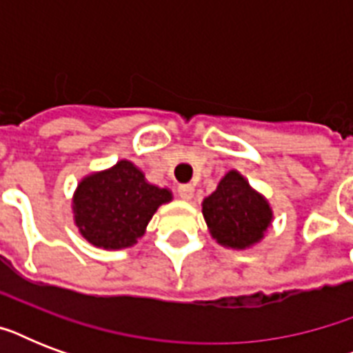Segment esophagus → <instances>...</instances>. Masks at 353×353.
<instances>
[{
    "instance_id": "esophagus-1",
    "label": "esophagus",
    "mask_w": 353,
    "mask_h": 353,
    "mask_svg": "<svg viewBox=\"0 0 353 353\" xmlns=\"http://www.w3.org/2000/svg\"><path fill=\"white\" fill-rule=\"evenodd\" d=\"M177 194H179V198L185 199V201H190L194 198V187L192 185H179L177 187Z\"/></svg>"
}]
</instances>
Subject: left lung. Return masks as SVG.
Listing matches in <instances>:
<instances>
[{"label": "left lung", "instance_id": "obj_1", "mask_svg": "<svg viewBox=\"0 0 353 353\" xmlns=\"http://www.w3.org/2000/svg\"><path fill=\"white\" fill-rule=\"evenodd\" d=\"M205 223L216 243L227 249H251L265 238L273 223L268 198L238 170H229L201 203Z\"/></svg>", "mask_w": 353, "mask_h": 353}]
</instances>
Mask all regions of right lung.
Returning a JSON list of instances; mask_svg holds the SVG:
<instances>
[{"label": "right lung", "instance_id": "add662e5", "mask_svg": "<svg viewBox=\"0 0 353 353\" xmlns=\"http://www.w3.org/2000/svg\"><path fill=\"white\" fill-rule=\"evenodd\" d=\"M170 188L144 177L132 161L121 159L106 170L80 179L71 209L80 236L91 245L117 251L135 245L161 205L170 203Z\"/></svg>", "mask_w": 353, "mask_h": 353}]
</instances>
